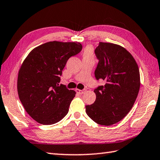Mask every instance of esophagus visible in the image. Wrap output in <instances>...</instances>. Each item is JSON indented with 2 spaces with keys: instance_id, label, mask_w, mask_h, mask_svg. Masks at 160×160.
<instances>
[{
  "instance_id": "esophagus-1",
  "label": "esophagus",
  "mask_w": 160,
  "mask_h": 160,
  "mask_svg": "<svg viewBox=\"0 0 160 160\" xmlns=\"http://www.w3.org/2000/svg\"><path fill=\"white\" fill-rule=\"evenodd\" d=\"M75 91L77 92V93L79 94H83L85 92H86V89H83V90H79V89H76Z\"/></svg>"
}]
</instances>
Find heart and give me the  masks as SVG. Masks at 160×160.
I'll use <instances>...</instances> for the list:
<instances>
[{"instance_id":"1","label":"heart","mask_w":160,"mask_h":160,"mask_svg":"<svg viewBox=\"0 0 160 160\" xmlns=\"http://www.w3.org/2000/svg\"><path fill=\"white\" fill-rule=\"evenodd\" d=\"M83 57H92L93 52H92V49L90 47H86L83 50Z\"/></svg>"}]
</instances>
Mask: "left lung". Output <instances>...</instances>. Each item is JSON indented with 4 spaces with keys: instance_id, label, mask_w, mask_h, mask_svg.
Returning <instances> with one entry per match:
<instances>
[{
    "instance_id": "obj_1",
    "label": "left lung",
    "mask_w": 160,
    "mask_h": 160,
    "mask_svg": "<svg viewBox=\"0 0 160 160\" xmlns=\"http://www.w3.org/2000/svg\"><path fill=\"white\" fill-rule=\"evenodd\" d=\"M94 53L99 60L94 75L106 84L94 89L96 100L86 106V111L98 124L111 126L124 118L134 105L140 88L139 68L121 45L99 42Z\"/></svg>"
}]
</instances>
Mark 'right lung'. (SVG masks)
<instances>
[{"label":"right lung","mask_w":160,"mask_h":160,"mask_svg":"<svg viewBox=\"0 0 160 160\" xmlns=\"http://www.w3.org/2000/svg\"><path fill=\"white\" fill-rule=\"evenodd\" d=\"M81 50L77 42L50 41L33 49L22 62L17 80L18 97L38 123L54 124L69 111L76 92L58 83L68 60Z\"/></svg>","instance_id":"right-lung-1"}]
</instances>
